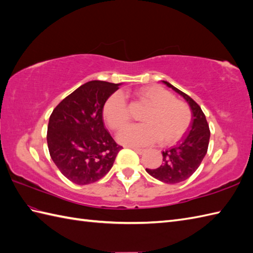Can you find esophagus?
<instances>
[{
    "label": "esophagus",
    "mask_w": 253,
    "mask_h": 253,
    "mask_svg": "<svg viewBox=\"0 0 253 253\" xmlns=\"http://www.w3.org/2000/svg\"><path fill=\"white\" fill-rule=\"evenodd\" d=\"M133 151H136L138 154H143L144 152H146V150L144 149H140V148H132Z\"/></svg>",
    "instance_id": "34e87169"
}]
</instances>
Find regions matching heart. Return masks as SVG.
<instances>
[{
  "label": "heart",
  "instance_id": "b5f03b06",
  "mask_svg": "<svg viewBox=\"0 0 253 253\" xmlns=\"http://www.w3.org/2000/svg\"><path fill=\"white\" fill-rule=\"evenodd\" d=\"M138 99L148 104L142 113L140 125L129 126L118 135L122 143L144 146L158 140L162 144L173 143L185 135L191 123V111L187 103L159 85H150L137 91ZM103 117L111 129H123L130 121V112L123 94L116 92L106 100Z\"/></svg>",
  "mask_w": 253,
  "mask_h": 253
}]
</instances>
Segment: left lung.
Instances as JSON below:
<instances>
[{"label": "left lung", "instance_id": "obj_1", "mask_svg": "<svg viewBox=\"0 0 253 253\" xmlns=\"http://www.w3.org/2000/svg\"><path fill=\"white\" fill-rule=\"evenodd\" d=\"M163 83L188 102L192 112V122L181 141L162 152V164L158 169L146 170L154 178L166 184H177L189 178L200 166L208 151L210 128L206 115L197 102L169 83Z\"/></svg>", "mask_w": 253, "mask_h": 253}]
</instances>
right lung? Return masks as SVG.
Segmentation results:
<instances>
[{
  "label": "right lung",
  "instance_id": "add662e5",
  "mask_svg": "<svg viewBox=\"0 0 253 253\" xmlns=\"http://www.w3.org/2000/svg\"><path fill=\"white\" fill-rule=\"evenodd\" d=\"M120 84L85 83L52 112L46 135L51 159L75 184L88 185L104 177L123 148L103 123V106Z\"/></svg>",
  "mask_w": 253,
  "mask_h": 253
}]
</instances>
